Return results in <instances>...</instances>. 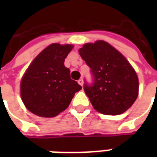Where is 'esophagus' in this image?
Masks as SVG:
<instances>
[{
  "label": "esophagus",
  "instance_id": "34e87169",
  "mask_svg": "<svg viewBox=\"0 0 157 157\" xmlns=\"http://www.w3.org/2000/svg\"><path fill=\"white\" fill-rule=\"evenodd\" d=\"M78 83L82 86H83V80H82V79H80L78 81Z\"/></svg>",
  "mask_w": 157,
  "mask_h": 157
}]
</instances>
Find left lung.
Returning <instances> with one entry per match:
<instances>
[{
	"mask_svg": "<svg viewBox=\"0 0 157 157\" xmlns=\"http://www.w3.org/2000/svg\"><path fill=\"white\" fill-rule=\"evenodd\" d=\"M79 53L93 76L92 85H84L93 108L105 115L128 110L138 97L139 80L124 56L102 40L86 44Z\"/></svg>",
	"mask_w": 157,
	"mask_h": 157,
	"instance_id": "8db88e82",
	"label": "left lung"
}]
</instances>
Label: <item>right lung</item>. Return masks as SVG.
<instances>
[{
    "label": "right lung",
    "mask_w": 157,
    "mask_h": 157,
    "mask_svg": "<svg viewBox=\"0 0 157 157\" xmlns=\"http://www.w3.org/2000/svg\"><path fill=\"white\" fill-rule=\"evenodd\" d=\"M73 45L52 44L30 64L21 82V97L26 108L36 115L52 118L68 108L82 86L71 78L64 65Z\"/></svg>",
    "instance_id": "right-lung-1"
}]
</instances>
